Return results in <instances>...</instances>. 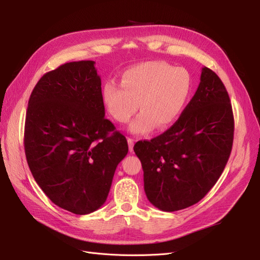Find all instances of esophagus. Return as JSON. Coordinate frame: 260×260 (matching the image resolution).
<instances>
[{
  "instance_id": "esophagus-1",
  "label": "esophagus",
  "mask_w": 260,
  "mask_h": 260,
  "mask_svg": "<svg viewBox=\"0 0 260 260\" xmlns=\"http://www.w3.org/2000/svg\"><path fill=\"white\" fill-rule=\"evenodd\" d=\"M128 145H129V151L130 152H133V146H135V140L131 139V138H128Z\"/></svg>"
}]
</instances>
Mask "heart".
<instances>
[{
  "mask_svg": "<svg viewBox=\"0 0 260 260\" xmlns=\"http://www.w3.org/2000/svg\"><path fill=\"white\" fill-rule=\"evenodd\" d=\"M191 81L182 68L159 61L133 66L121 76V85L107 82L103 101L114 119L125 123L139 109L130 131L145 135L154 128L162 130L174 122L185 105Z\"/></svg>",
  "mask_w": 260,
  "mask_h": 260,
  "instance_id": "1",
  "label": "heart"
}]
</instances>
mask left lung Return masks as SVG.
I'll list each match as a JSON object with an SVG mask.
<instances>
[{
  "instance_id": "left-lung-1",
  "label": "left lung",
  "mask_w": 260,
  "mask_h": 260,
  "mask_svg": "<svg viewBox=\"0 0 260 260\" xmlns=\"http://www.w3.org/2000/svg\"><path fill=\"white\" fill-rule=\"evenodd\" d=\"M233 133L229 94L216 73L204 67L199 88L179 119L160 136L133 147L142 164L148 201L162 211L200 202L222 174Z\"/></svg>"
}]
</instances>
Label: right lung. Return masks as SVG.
I'll use <instances>...</instances> for the list:
<instances>
[{
  "mask_svg": "<svg viewBox=\"0 0 260 260\" xmlns=\"http://www.w3.org/2000/svg\"><path fill=\"white\" fill-rule=\"evenodd\" d=\"M93 60L46 73L31 93L25 153L36 182L58 207L76 215L105 203L127 139L104 117L101 78Z\"/></svg>",
  "mask_w": 260,
  "mask_h": 260,
  "instance_id": "obj_1",
  "label": "right lung"
}]
</instances>
